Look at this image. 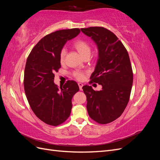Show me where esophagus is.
I'll use <instances>...</instances> for the list:
<instances>
[{"mask_svg": "<svg viewBox=\"0 0 160 160\" xmlns=\"http://www.w3.org/2000/svg\"><path fill=\"white\" fill-rule=\"evenodd\" d=\"M78 85H79V89L81 91V90H82V88H83V84L81 83H78Z\"/></svg>", "mask_w": 160, "mask_h": 160, "instance_id": "esophagus-1", "label": "esophagus"}]
</instances>
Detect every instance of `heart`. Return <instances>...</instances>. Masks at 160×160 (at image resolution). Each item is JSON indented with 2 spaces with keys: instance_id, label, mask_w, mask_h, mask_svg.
<instances>
[{
  "instance_id": "obj_1",
  "label": "heart",
  "mask_w": 160,
  "mask_h": 160,
  "mask_svg": "<svg viewBox=\"0 0 160 160\" xmlns=\"http://www.w3.org/2000/svg\"><path fill=\"white\" fill-rule=\"evenodd\" d=\"M74 47L75 49L78 51L80 55L84 58L87 56H90L91 54V47L88 42L83 40H77L76 41L74 44ZM66 54L65 49H62L60 52V61L63 62L65 59V57ZM74 77L78 80H83L85 77V73L83 71H76L73 73Z\"/></svg>"
}]
</instances>
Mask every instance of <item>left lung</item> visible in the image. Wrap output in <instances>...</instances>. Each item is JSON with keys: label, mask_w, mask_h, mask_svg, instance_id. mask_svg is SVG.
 Wrapping results in <instances>:
<instances>
[{"label": "left lung", "mask_w": 160, "mask_h": 160, "mask_svg": "<svg viewBox=\"0 0 160 160\" xmlns=\"http://www.w3.org/2000/svg\"><path fill=\"white\" fill-rule=\"evenodd\" d=\"M91 37L98 49V59L90 83L102 86L95 91L91 86L82 89L86 95L89 117L101 124L119 118L129 102L133 84V71L128 52L114 33L100 27L81 28Z\"/></svg>", "instance_id": "1"}]
</instances>
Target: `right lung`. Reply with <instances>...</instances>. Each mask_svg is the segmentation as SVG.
Returning a JSON list of instances; mask_svg holds the SVG:
<instances>
[{
	"instance_id": "1",
	"label": "right lung",
	"mask_w": 160,
	"mask_h": 160,
	"mask_svg": "<svg viewBox=\"0 0 160 160\" xmlns=\"http://www.w3.org/2000/svg\"><path fill=\"white\" fill-rule=\"evenodd\" d=\"M79 32L75 28L49 34L34 47L27 60L24 88L28 102L38 119L53 126L69 117L72 98L79 90L75 81H67L60 88L54 83L55 72L61 67L62 49Z\"/></svg>"
}]
</instances>
